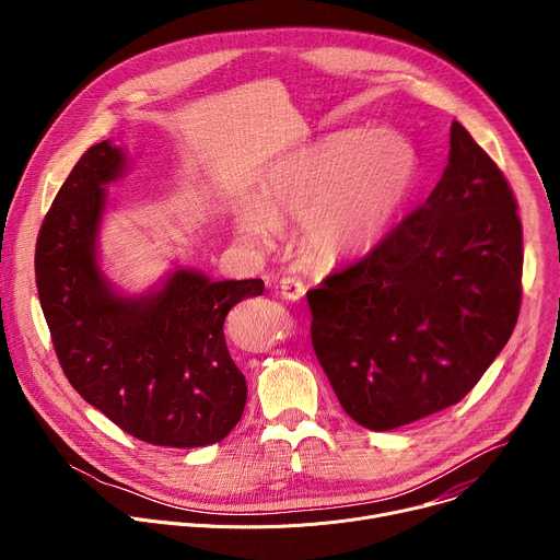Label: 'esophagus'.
<instances>
[{
	"label": "esophagus",
	"instance_id": "1",
	"mask_svg": "<svg viewBox=\"0 0 560 560\" xmlns=\"http://www.w3.org/2000/svg\"><path fill=\"white\" fill-rule=\"evenodd\" d=\"M279 292H281L283 299L296 301V299H301V296L305 294V285H303V281L296 279V277H283V279L279 281Z\"/></svg>",
	"mask_w": 560,
	"mask_h": 560
}]
</instances>
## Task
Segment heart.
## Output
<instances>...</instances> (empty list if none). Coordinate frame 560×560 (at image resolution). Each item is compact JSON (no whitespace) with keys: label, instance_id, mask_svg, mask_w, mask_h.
Wrapping results in <instances>:
<instances>
[{"label":"heart","instance_id":"1","mask_svg":"<svg viewBox=\"0 0 560 560\" xmlns=\"http://www.w3.org/2000/svg\"><path fill=\"white\" fill-rule=\"evenodd\" d=\"M417 177L412 145L394 132H339L290 156L257 201L236 212V230L264 246L277 223L299 217L305 250L322 261L368 253L408 199Z\"/></svg>","mask_w":560,"mask_h":560}]
</instances>
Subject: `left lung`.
Here are the masks:
<instances>
[{
	"label": "left lung",
	"instance_id": "8db88e82",
	"mask_svg": "<svg viewBox=\"0 0 560 560\" xmlns=\"http://www.w3.org/2000/svg\"><path fill=\"white\" fill-rule=\"evenodd\" d=\"M516 208L494 159L454 121L425 203L307 292L314 354L359 425L385 432L458 404L505 348L523 296Z\"/></svg>",
	"mask_w": 560,
	"mask_h": 560
}]
</instances>
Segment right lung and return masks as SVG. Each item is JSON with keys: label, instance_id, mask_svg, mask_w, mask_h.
<instances>
[{"label": "right lung", "instance_id": "right-lung-1", "mask_svg": "<svg viewBox=\"0 0 560 560\" xmlns=\"http://www.w3.org/2000/svg\"><path fill=\"white\" fill-rule=\"evenodd\" d=\"M124 164L108 141L89 148L44 217L35 277L50 341L70 385L130 436L210 445L238 423L248 396L225 346V314L259 296L264 281L177 270L156 294H115L95 259V234L104 184Z\"/></svg>", "mask_w": 560, "mask_h": 560}]
</instances>
